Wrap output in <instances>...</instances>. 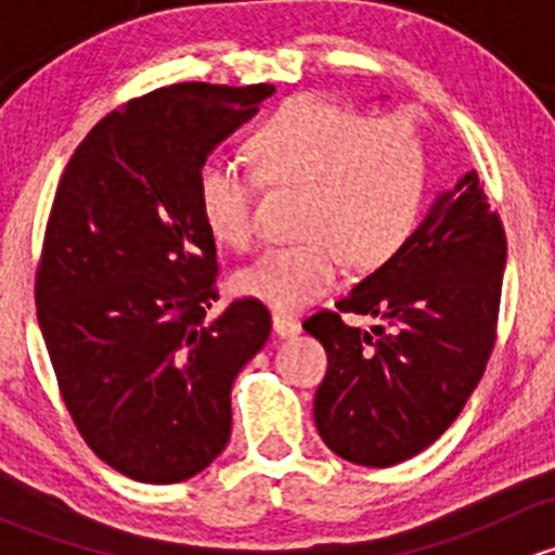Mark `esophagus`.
<instances>
[{"instance_id":"34e87169","label":"esophagus","mask_w":555,"mask_h":555,"mask_svg":"<svg viewBox=\"0 0 555 555\" xmlns=\"http://www.w3.org/2000/svg\"><path fill=\"white\" fill-rule=\"evenodd\" d=\"M273 330H276L279 338H293L300 333V322L287 313H273Z\"/></svg>"}]
</instances>
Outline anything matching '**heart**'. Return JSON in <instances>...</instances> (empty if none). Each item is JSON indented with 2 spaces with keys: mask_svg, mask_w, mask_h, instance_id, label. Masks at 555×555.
Wrapping results in <instances>:
<instances>
[{
  "mask_svg": "<svg viewBox=\"0 0 555 555\" xmlns=\"http://www.w3.org/2000/svg\"><path fill=\"white\" fill-rule=\"evenodd\" d=\"M260 182L300 188L295 233L236 279L238 293L279 311H298L338 282L340 268L386 266L422 217L429 155L416 120L402 112L365 117L357 106L293 96L246 142ZM251 173L225 160L201 166L195 195L204 225L220 244L246 249L255 238Z\"/></svg>",
  "mask_w": 555,
  "mask_h": 555,
  "instance_id": "obj_1",
  "label": "heart"
}]
</instances>
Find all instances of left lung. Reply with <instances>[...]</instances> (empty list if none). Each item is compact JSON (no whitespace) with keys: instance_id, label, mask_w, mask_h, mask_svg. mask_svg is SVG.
Returning a JSON list of instances; mask_svg holds the SVG:
<instances>
[{"instance_id":"1","label":"left lung","mask_w":555,"mask_h":555,"mask_svg":"<svg viewBox=\"0 0 555 555\" xmlns=\"http://www.w3.org/2000/svg\"><path fill=\"white\" fill-rule=\"evenodd\" d=\"M507 238L478 171L446 190L408 244L304 327L327 351L313 422L330 451L391 467L462 413L496 344ZM344 312H367L373 331Z\"/></svg>"}]
</instances>
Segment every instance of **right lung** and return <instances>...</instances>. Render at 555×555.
I'll list each match as a JSON object with an SVG mask.
<instances>
[{
  "label": "right lung",
  "mask_w": 555,
  "mask_h": 555,
  "mask_svg": "<svg viewBox=\"0 0 555 555\" xmlns=\"http://www.w3.org/2000/svg\"><path fill=\"white\" fill-rule=\"evenodd\" d=\"M273 91L177 82L131 99L91 128L55 190L39 327L77 433L139 483H179L220 456L233 382L271 335L255 298L206 319L220 266L195 182Z\"/></svg>",
  "instance_id": "obj_1"
}]
</instances>
